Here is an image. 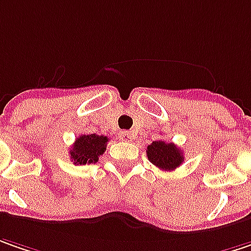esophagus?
<instances>
[{
	"label": "esophagus",
	"mask_w": 251,
	"mask_h": 251,
	"mask_svg": "<svg viewBox=\"0 0 251 251\" xmlns=\"http://www.w3.org/2000/svg\"><path fill=\"white\" fill-rule=\"evenodd\" d=\"M121 139L124 140V142H132L133 139V135H132V132H129V130H124V132H121Z\"/></svg>",
	"instance_id": "esophagus-1"
}]
</instances>
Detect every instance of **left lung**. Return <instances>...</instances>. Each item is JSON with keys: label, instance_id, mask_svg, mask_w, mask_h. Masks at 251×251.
<instances>
[{"label": "left lung", "instance_id": "1", "mask_svg": "<svg viewBox=\"0 0 251 251\" xmlns=\"http://www.w3.org/2000/svg\"><path fill=\"white\" fill-rule=\"evenodd\" d=\"M148 159L162 170H175L183 162V152L175 145L165 140H155L146 149Z\"/></svg>", "mask_w": 251, "mask_h": 251}]
</instances>
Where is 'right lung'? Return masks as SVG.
<instances>
[{"label":"right lung","mask_w":251,"mask_h":251,"mask_svg":"<svg viewBox=\"0 0 251 251\" xmlns=\"http://www.w3.org/2000/svg\"><path fill=\"white\" fill-rule=\"evenodd\" d=\"M108 138L103 135H81L76 138L75 143L69 149V155L74 165H86V163H96L99 156L103 155L106 151Z\"/></svg>","instance_id":"1"}]
</instances>
